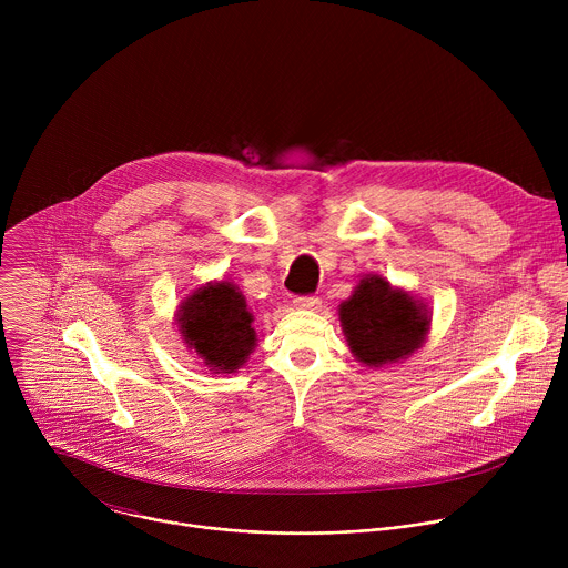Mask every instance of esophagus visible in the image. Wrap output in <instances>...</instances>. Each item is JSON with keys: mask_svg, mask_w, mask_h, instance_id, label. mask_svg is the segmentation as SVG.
Returning a JSON list of instances; mask_svg holds the SVG:
<instances>
[{"mask_svg": "<svg viewBox=\"0 0 568 568\" xmlns=\"http://www.w3.org/2000/svg\"><path fill=\"white\" fill-rule=\"evenodd\" d=\"M294 305H296L298 310H318L321 301H318V296H296V298H294Z\"/></svg>", "mask_w": 568, "mask_h": 568, "instance_id": "1", "label": "esophagus"}]
</instances>
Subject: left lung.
<instances>
[{
    "label": "left lung",
    "instance_id": "1",
    "mask_svg": "<svg viewBox=\"0 0 568 568\" xmlns=\"http://www.w3.org/2000/svg\"><path fill=\"white\" fill-rule=\"evenodd\" d=\"M339 321L357 362L382 368L407 359L429 333L432 316L423 301L368 274L339 305Z\"/></svg>",
    "mask_w": 568,
    "mask_h": 568
}]
</instances>
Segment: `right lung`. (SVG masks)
I'll use <instances>...</instances> for the list:
<instances>
[{
	"label": "right lung",
	"instance_id": "right-lung-1",
	"mask_svg": "<svg viewBox=\"0 0 568 568\" xmlns=\"http://www.w3.org/2000/svg\"><path fill=\"white\" fill-rule=\"evenodd\" d=\"M252 321L245 296L226 281L202 285L178 310L180 337L213 373H235L254 353Z\"/></svg>",
	"mask_w": 568,
	"mask_h": 568
}]
</instances>
